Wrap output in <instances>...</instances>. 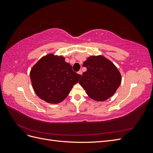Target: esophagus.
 Listing matches in <instances>:
<instances>
[{
	"instance_id": "34e87169",
	"label": "esophagus",
	"mask_w": 153,
	"mask_h": 153,
	"mask_svg": "<svg viewBox=\"0 0 153 153\" xmlns=\"http://www.w3.org/2000/svg\"><path fill=\"white\" fill-rule=\"evenodd\" d=\"M78 73L79 74V75H82V70H79L78 71Z\"/></svg>"
}]
</instances>
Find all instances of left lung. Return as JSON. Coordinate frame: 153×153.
I'll return each mask as SVG.
<instances>
[{
  "label": "left lung",
  "mask_w": 153,
  "mask_h": 153,
  "mask_svg": "<svg viewBox=\"0 0 153 153\" xmlns=\"http://www.w3.org/2000/svg\"><path fill=\"white\" fill-rule=\"evenodd\" d=\"M83 66L87 71L83 73L79 84L90 98L102 101L108 99L121 83V76L114 64L103 56H91Z\"/></svg>",
  "instance_id": "8db88e82"
}]
</instances>
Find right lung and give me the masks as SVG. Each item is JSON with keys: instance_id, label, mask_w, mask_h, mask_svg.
Segmentation results:
<instances>
[{"instance_id": "obj_1", "label": "right lung", "mask_w": 153, "mask_h": 153, "mask_svg": "<svg viewBox=\"0 0 153 153\" xmlns=\"http://www.w3.org/2000/svg\"><path fill=\"white\" fill-rule=\"evenodd\" d=\"M30 76L36 94L47 102L55 104L66 98L81 75L73 71L62 56L48 54L32 67Z\"/></svg>"}]
</instances>
